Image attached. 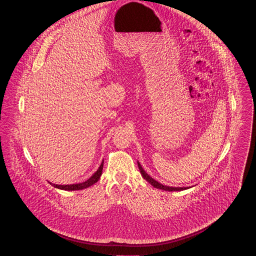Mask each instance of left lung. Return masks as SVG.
Here are the masks:
<instances>
[{"mask_svg":"<svg viewBox=\"0 0 256 256\" xmlns=\"http://www.w3.org/2000/svg\"><path fill=\"white\" fill-rule=\"evenodd\" d=\"M138 163V167H139V170L140 172L142 174V176L150 184H152L154 188H158V189H161V190H165V191H182V190H186L188 188H191V187H170V186H167V185H163L161 183H159L158 182H156V180H154L152 176H150L144 170V169L142 168V166L140 165L139 162Z\"/></svg>","mask_w":256,"mask_h":256,"instance_id":"left-lung-1","label":"left lung"}]
</instances>
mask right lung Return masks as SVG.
I'll return each instance as SVG.
<instances>
[{
	"label": "right lung",
	"mask_w": 256,
	"mask_h": 256,
	"mask_svg": "<svg viewBox=\"0 0 256 256\" xmlns=\"http://www.w3.org/2000/svg\"><path fill=\"white\" fill-rule=\"evenodd\" d=\"M102 167H104V160L102 161V164L98 167V169L91 176V178H88L87 180L84 182L78 183V184H68V185H58V184H52V182L49 183L52 184L54 187L58 188V189H61V190H66V191L82 190V189L88 188L89 186H91V185H93V184H95V183L98 182L100 176H102Z\"/></svg>",
	"instance_id": "add662e5"
}]
</instances>
